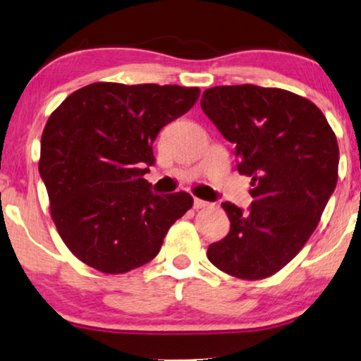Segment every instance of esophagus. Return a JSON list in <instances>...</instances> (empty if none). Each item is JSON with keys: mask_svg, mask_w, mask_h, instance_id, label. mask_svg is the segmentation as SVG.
<instances>
[{"mask_svg": "<svg viewBox=\"0 0 361 361\" xmlns=\"http://www.w3.org/2000/svg\"><path fill=\"white\" fill-rule=\"evenodd\" d=\"M205 207H209V202L194 199V209H205Z\"/></svg>", "mask_w": 361, "mask_h": 361, "instance_id": "obj_1", "label": "esophagus"}]
</instances>
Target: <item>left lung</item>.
Returning a JSON list of instances; mask_svg holds the SVG:
<instances>
[{
    "mask_svg": "<svg viewBox=\"0 0 361 361\" xmlns=\"http://www.w3.org/2000/svg\"><path fill=\"white\" fill-rule=\"evenodd\" d=\"M200 106L235 145L236 167L251 177L250 209L224 202L230 231L207 258L241 279L278 273L314 233L338 177V145L312 102L281 88L224 85Z\"/></svg>",
    "mask_w": 361,
    "mask_h": 361,
    "instance_id": "left-lung-1",
    "label": "left lung"
}]
</instances>
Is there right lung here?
I'll list each match as a JSON object with an SVG mask.
<instances>
[{"label": "right lung", "mask_w": 361, "mask_h": 361, "mask_svg": "<svg viewBox=\"0 0 361 361\" xmlns=\"http://www.w3.org/2000/svg\"><path fill=\"white\" fill-rule=\"evenodd\" d=\"M199 95L179 85L100 82L73 92L49 116L39 174L59 235L83 263L106 274L140 268L194 204L187 192L152 194L142 176L156 162L161 128Z\"/></svg>", "instance_id": "right-lung-1"}]
</instances>
